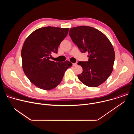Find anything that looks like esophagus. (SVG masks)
Listing matches in <instances>:
<instances>
[{"label": "esophagus", "instance_id": "esophagus-1", "mask_svg": "<svg viewBox=\"0 0 134 134\" xmlns=\"http://www.w3.org/2000/svg\"><path fill=\"white\" fill-rule=\"evenodd\" d=\"M77 66V64H76V63H74V64H72V66L75 67V66Z\"/></svg>", "mask_w": 134, "mask_h": 134}]
</instances>
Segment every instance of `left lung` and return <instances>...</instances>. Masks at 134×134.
I'll return each instance as SVG.
<instances>
[{
  "instance_id": "1",
  "label": "left lung",
  "mask_w": 134,
  "mask_h": 134,
  "mask_svg": "<svg viewBox=\"0 0 134 134\" xmlns=\"http://www.w3.org/2000/svg\"><path fill=\"white\" fill-rule=\"evenodd\" d=\"M69 35L82 52H88V61L79 62L83 72L78 75L84 85L98 87L111 75L115 58L113 47L108 38L98 30L87 26L71 28Z\"/></svg>"
}]
</instances>
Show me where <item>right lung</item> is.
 Instances as JSON below:
<instances>
[{"mask_svg": "<svg viewBox=\"0 0 134 134\" xmlns=\"http://www.w3.org/2000/svg\"><path fill=\"white\" fill-rule=\"evenodd\" d=\"M69 28L47 26L33 32L24 41L22 51V67L30 82L44 90L55 88L62 82L65 71L72 64L50 60L51 52L57 53Z\"/></svg>", "mask_w": 134, "mask_h": 134, "instance_id": "add662e5", "label": "right lung"}]
</instances>
